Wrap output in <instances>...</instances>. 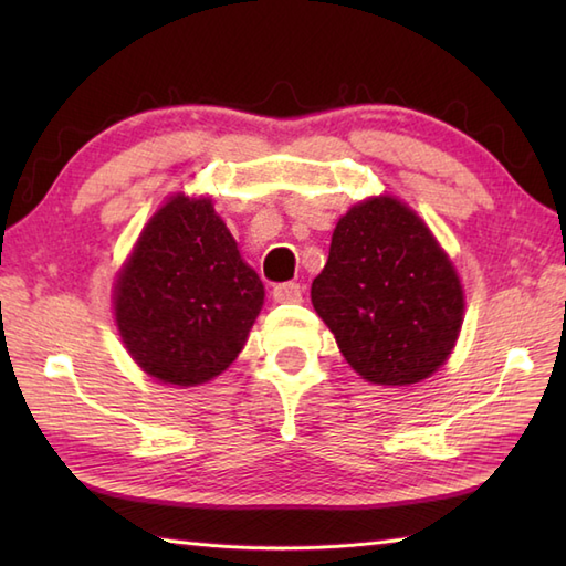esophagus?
I'll return each mask as SVG.
<instances>
[{"label":"esophagus","instance_id":"obj_1","mask_svg":"<svg viewBox=\"0 0 566 566\" xmlns=\"http://www.w3.org/2000/svg\"><path fill=\"white\" fill-rule=\"evenodd\" d=\"M302 292L304 290L296 282H284V284L274 286L272 296H274V302H280V304H298L302 302Z\"/></svg>","mask_w":566,"mask_h":566}]
</instances>
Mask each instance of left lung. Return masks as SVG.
<instances>
[{"label": "left lung", "mask_w": 566, "mask_h": 566, "mask_svg": "<svg viewBox=\"0 0 566 566\" xmlns=\"http://www.w3.org/2000/svg\"><path fill=\"white\" fill-rule=\"evenodd\" d=\"M311 302L343 357L379 387H408L450 357L464 294L450 258L394 197L359 201L338 221Z\"/></svg>", "instance_id": "obj_1"}]
</instances>
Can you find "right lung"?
<instances>
[{
	"label": "right lung",
	"mask_w": 566,
	"mask_h": 566,
	"mask_svg": "<svg viewBox=\"0 0 566 566\" xmlns=\"http://www.w3.org/2000/svg\"><path fill=\"white\" fill-rule=\"evenodd\" d=\"M262 302L258 272L207 197L177 195L160 207L114 286L126 350L175 387H197L231 367Z\"/></svg>",
	"instance_id": "1"
}]
</instances>
